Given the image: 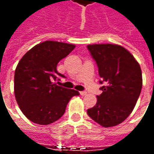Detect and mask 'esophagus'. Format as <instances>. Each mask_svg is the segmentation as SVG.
Wrapping results in <instances>:
<instances>
[{"label": "esophagus", "instance_id": "obj_1", "mask_svg": "<svg viewBox=\"0 0 154 154\" xmlns=\"http://www.w3.org/2000/svg\"><path fill=\"white\" fill-rule=\"evenodd\" d=\"M80 94L81 96H86L87 94V92L86 91H80Z\"/></svg>", "mask_w": 154, "mask_h": 154}]
</instances>
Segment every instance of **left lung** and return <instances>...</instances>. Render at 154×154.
Instances as JSON below:
<instances>
[{
	"label": "left lung",
	"instance_id": "left-lung-1",
	"mask_svg": "<svg viewBox=\"0 0 154 154\" xmlns=\"http://www.w3.org/2000/svg\"><path fill=\"white\" fill-rule=\"evenodd\" d=\"M98 67L100 87L96 106L87 110L89 117L103 127L116 126L131 114L142 89L139 63L125 48L116 44L87 45Z\"/></svg>",
	"mask_w": 154,
	"mask_h": 154
}]
</instances>
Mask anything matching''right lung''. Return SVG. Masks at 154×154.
Masks as SVG:
<instances>
[{"label":"right lung","mask_w":154,"mask_h":154,"mask_svg":"<svg viewBox=\"0 0 154 154\" xmlns=\"http://www.w3.org/2000/svg\"><path fill=\"white\" fill-rule=\"evenodd\" d=\"M75 45L45 41L35 45L22 57L15 72L14 90L19 106L30 121L46 125L63 116L69 100L77 91L58 86L54 82L64 75L57 71L59 61Z\"/></svg>","instance_id":"add662e5"}]
</instances>
